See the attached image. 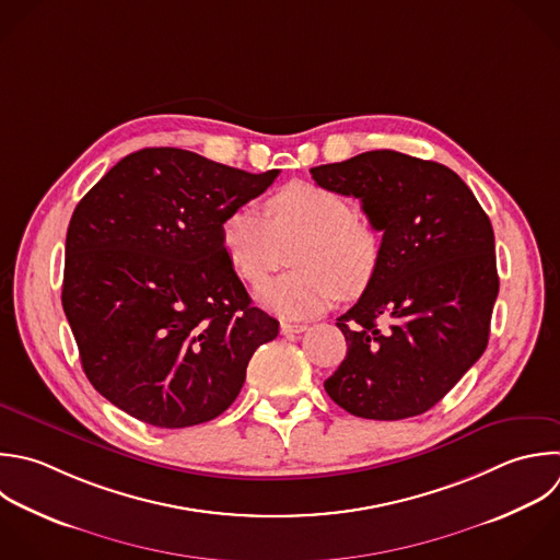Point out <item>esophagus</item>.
<instances>
[{
	"label": "esophagus",
	"instance_id": "1",
	"mask_svg": "<svg viewBox=\"0 0 560 560\" xmlns=\"http://www.w3.org/2000/svg\"><path fill=\"white\" fill-rule=\"evenodd\" d=\"M304 330H306V324H291V322L280 324L282 335H298V332H304Z\"/></svg>",
	"mask_w": 560,
	"mask_h": 560
}]
</instances>
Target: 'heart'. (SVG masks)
<instances>
[{
    "label": "heart",
    "instance_id": "obj_1",
    "mask_svg": "<svg viewBox=\"0 0 560 560\" xmlns=\"http://www.w3.org/2000/svg\"><path fill=\"white\" fill-rule=\"evenodd\" d=\"M269 219L254 206L234 208L221 223V243L234 271L260 287L287 262L295 271L267 284L258 300L289 319H308L339 298L361 295L381 262L376 230L352 203L311 182H293L267 201Z\"/></svg>",
    "mask_w": 560,
    "mask_h": 560
}]
</instances>
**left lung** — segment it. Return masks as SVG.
I'll return each mask as SVG.
<instances>
[{
	"label": "left lung",
	"instance_id": "8db88e82",
	"mask_svg": "<svg viewBox=\"0 0 560 560\" xmlns=\"http://www.w3.org/2000/svg\"><path fill=\"white\" fill-rule=\"evenodd\" d=\"M311 175L359 199L383 232L374 280L337 317L348 352L324 387L359 418L424 413L488 346L499 293L490 219L451 168L396 151H368Z\"/></svg>",
	"mask_w": 560,
	"mask_h": 560
}]
</instances>
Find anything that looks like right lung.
Returning a JSON list of instances; mask_svg holds the SVG:
<instances>
[{
    "label": "right lung",
    "instance_id": "obj_1",
    "mask_svg": "<svg viewBox=\"0 0 560 560\" xmlns=\"http://www.w3.org/2000/svg\"><path fill=\"white\" fill-rule=\"evenodd\" d=\"M278 175L142 149L81 199L61 300L83 370L109 402L147 424L184 429L236 400L278 322L252 306L221 223Z\"/></svg>",
    "mask_w": 560,
    "mask_h": 560
}]
</instances>
